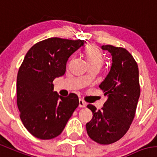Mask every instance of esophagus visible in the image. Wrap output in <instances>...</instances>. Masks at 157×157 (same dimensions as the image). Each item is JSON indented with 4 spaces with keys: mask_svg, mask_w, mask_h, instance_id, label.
Instances as JSON below:
<instances>
[{
    "mask_svg": "<svg viewBox=\"0 0 157 157\" xmlns=\"http://www.w3.org/2000/svg\"><path fill=\"white\" fill-rule=\"evenodd\" d=\"M78 106H79V107H86V103L85 101H83L82 100H81V99H80V100H79V105H78Z\"/></svg>",
    "mask_w": 157,
    "mask_h": 157,
    "instance_id": "esophagus-1",
    "label": "esophagus"
}]
</instances>
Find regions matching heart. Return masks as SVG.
Masks as SVG:
<instances>
[{
  "instance_id": "heart-1",
  "label": "heart",
  "mask_w": 157,
  "mask_h": 157,
  "mask_svg": "<svg viewBox=\"0 0 157 157\" xmlns=\"http://www.w3.org/2000/svg\"><path fill=\"white\" fill-rule=\"evenodd\" d=\"M84 54L89 65L91 67H100L103 62V55L100 49L95 45H90L84 50ZM88 78V75H85Z\"/></svg>"
}]
</instances>
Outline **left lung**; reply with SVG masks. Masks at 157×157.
<instances>
[{"label": "left lung", "instance_id": "1", "mask_svg": "<svg viewBox=\"0 0 157 157\" xmlns=\"http://www.w3.org/2000/svg\"><path fill=\"white\" fill-rule=\"evenodd\" d=\"M101 48L112 55V65L100 88L108 96L101 110L87 106L93 118L86 124V131L97 143L108 145L121 139L134 119L140 96L139 67L126 49L103 45Z\"/></svg>", "mask_w": 157, "mask_h": 157}]
</instances>
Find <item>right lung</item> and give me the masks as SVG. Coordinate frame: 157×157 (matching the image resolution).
<instances>
[{"label": "right lung", "instance_id": "right-lung-1", "mask_svg": "<svg viewBox=\"0 0 157 157\" xmlns=\"http://www.w3.org/2000/svg\"><path fill=\"white\" fill-rule=\"evenodd\" d=\"M85 43L53 37L37 43L27 52L17 76V105L23 124L35 137L58 136L78 106L77 95L59 96L53 81L64 75L70 56Z\"/></svg>", "mask_w": 157, "mask_h": 157}]
</instances>
